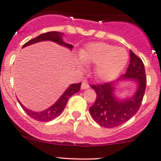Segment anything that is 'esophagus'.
Returning a JSON list of instances; mask_svg holds the SVG:
<instances>
[{"instance_id":"esophagus-1","label":"esophagus","mask_w":161,"mask_h":161,"mask_svg":"<svg viewBox=\"0 0 161 161\" xmlns=\"http://www.w3.org/2000/svg\"><path fill=\"white\" fill-rule=\"evenodd\" d=\"M89 88V85L87 83V82H83L82 83V86H81V89H87Z\"/></svg>"}]
</instances>
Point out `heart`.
Returning <instances> with one entry per match:
<instances>
[{
    "label": "heart",
    "instance_id": "obj_1",
    "mask_svg": "<svg viewBox=\"0 0 161 161\" xmlns=\"http://www.w3.org/2000/svg\"><path fill=\"white\" fill-rule=\"evenodd\" d=\"M86 65H96L95 75L102 81H110L119 75L128 60L126 50L104 42L89 44L79 54Z\"/></svg>",
    "mask_w": 161,
    "mask_h": 161
}]
</instances>
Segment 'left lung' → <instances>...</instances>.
<instances>
[{"label":"left lung","mask_w":161,"mask_h":161,"mask_svg":"<svg viewBox=\"0 0 161 161\" xmlns=\"http://www.w3.org/2000/svg\"><path fill=\"white\" fill-rule=\"evenodd\" d=\"M130 55L127 70L119 79H131L138 83L137 89L131 98L123 100L116 98L115 82L90 85L96 92V99L89 108V112L94 120L103 127H116L126 123L137 113L143 101L147 85L144 65L132 51L130 52Z\"/></svg>","instance_id":"obj_1"}]
</instances>
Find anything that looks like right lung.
<instances>
[{
	"label": "right lung",
	"instance_id": "1",
	"mask_svg": "<svg viewBox=\"0 0 161 161\" xmlns=\"http://www.w3.org/2000/svg\"><path fill=\"white\" fill-rule=\"evenodd\" d=\"M63 33L58 31L46 32V33H44L38 35V37L33 38V39L28 41V42H26V43L23 45V48L28 46V45H32V44L37 43V42H43V41H52V42H55V43L62 45V46L67 47L69 49L72 50V48H73V45L64 42L63 40H62V36H63ZM81 84L82 83L79 82V83L72 84V85L69 86V88L65 91V92H64V93L61 96V97L58 99V101H57L55 104L52 105V106L48 108V109H45V110L44 111H32L31 109H26V108L21 104V102H19V100H18V102H19L21 107L23 108L24 110L26 112L27 114L29 116H31L32 119L40 122L51 121L52 120V119H55V118H56L57 116H59V115L62 113V112L63 111L65 106H66L67 102L68 100H69V98H70L72 95H74L80 90Z\"/></svg>",
	"mask_w": 161,
	"mask_h": 161
}]
</instances>
